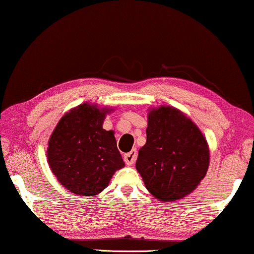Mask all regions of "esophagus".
Instances as JSON below:
<instances>
[{"label":"esophagus","mask_w":254,"mask_h":254,"mask_svg":"<svg viewBox=\"0 0 254 254\" xmlns=\"http://www.w3.org/2000/svg\"><path fill=\"white\" fill-rule=\"evenodd\" d=\"M135 158H137V150L135 149H132L130 153L124 155V162H126V164L128 166L134 164Z\"/></svg>","instance_id":"esophagus-1"}]
</instances>
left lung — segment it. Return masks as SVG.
Listing matches in <instances>:
<instances>
[{
	"label": "left lung",
	"mask_w": 254,
	"mask_h": 254,
	"mask_svg": "<svg viewBox=\"0 0 254 254\" xmlns=\"http://www.w3.org/2000/svg\"><path fill=\"white\" fill-rule=\"evenodd\" d=\"M146 143L139 149L135 169L151 195L175 202L197 188L206 176L210 149L198 127L172 106L148 109Z\"/></svg>",
	"instance_id": "8db88e82"
}]
</instances>
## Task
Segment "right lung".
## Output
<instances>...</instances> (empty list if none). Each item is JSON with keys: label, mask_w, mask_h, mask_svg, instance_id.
<instances>
[{"label": "right lung", "mask_w": 254, "mask_h": 254, "mask_svg": "<svg viewBox=\"0 0 254 254\" xmlns=\"http://www.w3.org/2000/svg\"><path fill=\"white\" fill-rule=\"evenodd\" d=\"M112 107L83 103L71 108L57 124L48 141L47 157L57 180L79 196H96L124 168L114 131L103 127Z\"/></svg>", "instance_id": "add662e5"}]
</instances>
